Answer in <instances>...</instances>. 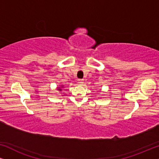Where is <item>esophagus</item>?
<instances>
[{"instance_id":"esophagus-1","label":"esophagus","mask_w":159,"mask_h":159,"mask_svg":"<svg viewBox=\"0 0 159 159\" xmlns=\"http://www.w3.org/2000/svg\"><path fill=\"white\" fill-rule=\"evenodd\" d=\"M78 82H79V84H83V83H84V80H82V79H80L79 80H78Z\"/></svg>"}]
</instances>
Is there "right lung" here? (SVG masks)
<instances>
[{
	"mask_svg": "<svg viewBox=\"0 0 159 159\" xmlns=\"http://www.w3.org/2000/svg\"><path fill=\"white\" fill-rule=\"evenodd\" d=\"M58 90H61V89H58Z\"/></svg>",
	"mask_w": 159,
	"mask_h": 159,
	"instance_id": "add662e5",
	"label": "right lung"
}]
</instances>
